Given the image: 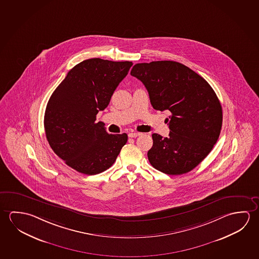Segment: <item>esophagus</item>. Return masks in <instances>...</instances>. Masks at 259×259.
<instances>
[{
  "label": "esophagus",
  "instance_id": "34e87169",
  "mask_svg": "<svg viewBox=\"0 0 259 259\" xmlns=\"http://www.w3.org/2000/svg\"><path fill=\"white\" fill-rule=\"evenodd\" d=\"M139 136H141V133H136V132H132V133H129V135H128V136L131 137V138H136V137Z\"/></svg>",
  "mask_w": 259,
  "mask_h": 259
}]
</instances>
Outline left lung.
Here are the masks:
<instances>
[{"label":"left lung","mask_w":259,"mask_h":259,"mask_svg":"<svg viewBox=\"0 0 259 259\" xmlns=\"http://www.w3.org/2000/svg\"><path fill=\"white\" fill-rule=\"evenodd\" d=\"M131 75L143 82L156 110H169V137L153 134L147 153L156 170L180 175L193 170L211 152L221 134L222 107L202 76L170 60L136 64Z\"/></svg>","instance_id":"1"}]
</instances>
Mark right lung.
Returning a JSON list of instances; mask_svg holds the SVG:
<instances>
[{"mask_svg":"<svg viewBox=\"0 0 259 259\" xmlns=\"http://www.w3.org/2000/svg\"><path fill=\"white\" fill-rule=\"evenodd\" d=\"M132 66L131 61L84 60L51 95L44 116L46 137L54 153L76 171H105L126 144V134H107L104 123L96 120Z\"/></svg>","mask_w":259,"mask_h":259,"instance_id":"add662e5","label":"right lung"}]
</instances>
